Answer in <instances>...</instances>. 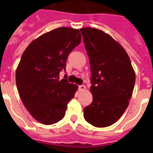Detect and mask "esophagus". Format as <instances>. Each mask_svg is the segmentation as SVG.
<instances>
[{"mask_svg": "<svg viewBox=\"0 0 153 153\" xmlns=\"http://www.w3.org/2000/svg\"><path fill=\"white\" fill-rule=\"evenodd\" d=\"M84 90H86V87L84 86V85H80V86H79V92H83Z\"/></svg>", "mask_w": 153, "mask_h": 153, "instance_id": "1", "label": "esophagus"}]
</instances>
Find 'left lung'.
Instances as JSON below:
<instances>
[{"label": "left lung", "instance_id": "left-lung-1", "mask_svg": "<svg viewBox=\"0 0 153 153\" xmlns=\"http://www.w3.org/2000/svg\"><path fill=\"white\" fill-rule=\"evenodd\" d=\"M89 57L93 102L83 110L95 127L115 124L127 109L135 83V72L120 44L100 29H80Z\"/></svg>", "mask_w": 153, "mask_h": 153}]
</instances>
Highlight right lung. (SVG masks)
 Here are the masks:
<instances>
[{
    "label": "right lung",
    "instance_id": "1",
    "mask_svg": "<svg viewBox=\"0 0 153 153\" xmlns=\"http://www.w3.org/2000/svg\"><path fill=\"white\" fill-rule=\"evenodd\" d=\"M81 42L79 29L60 27L41 35L22 55L15 73L16 86L22 102L33 118L43 125L62 120L67 104L78 90L65 79L67 57Z\"/></svg>",
    "mask_w": 153,
    "mask_h": 153
}]
</instances>
